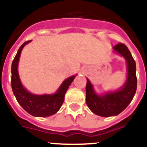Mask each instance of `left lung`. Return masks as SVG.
<instances>
[{
    "label": "left lung",
    "mask_w": 147,
    "mask_h": 147,
    "mask_svg": "<svg viewBox=\"0 0 147 147\" xmlns=\"http://www.w3.org/2000/svg\"><path fill=\"white\" fill-rule=\"evenodd\" d=\"M113 50L127 62V75L124 85L115 91L98 95L91 82L87 79V105L93 113L102 117L114 116L121 113L132 102L137 89L136 65L130 51L123 43L115 45Z\"/></svg>",
    "instance_id": "1"
}]
</instances>
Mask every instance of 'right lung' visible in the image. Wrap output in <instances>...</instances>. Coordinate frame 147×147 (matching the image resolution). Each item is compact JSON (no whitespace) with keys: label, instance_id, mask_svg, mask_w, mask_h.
Masks as SVG:
<instances>
[{"label":"right lung","instance_id":"right-lung-1","mask_svg":"<svg viewBox=\"0 0 147 147\" xmlns=\"http://www.w3.org/2000/svg\"><path fill=\"white\" fill-rule=\"evenodd\" d=\"M31 40L25 42L18 49L11 64V88L17 101L24 110L36 117H47L57 113L63 104L65 94L76 75L67 78L63 81L54 94L36 95L28 91L22 85L18 74V62L23 47Z\"/></svg>","mask_w":147,"mask_h":147}]
</instances>
